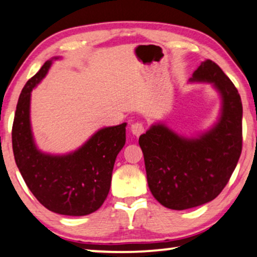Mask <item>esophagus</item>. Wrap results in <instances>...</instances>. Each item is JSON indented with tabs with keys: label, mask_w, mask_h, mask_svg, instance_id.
I'll use <instances>...</instances> for the list:
<instances>
[{
	"label": "esophagus",
	"mask_w": 257,
	"mask_h": 257,
	"mask_svg": "<svg viewBox=\"0 0 257 257\" xmlns=\"http://www.w3.org/2000/svg\"><path fill=\"white\" fill-rule=\"evenodd\" d=\"M130 130H132L133 135L135 136H140L141 134L144 133V125L141 122H134V123L130 124Z\"/></svg>",
	"instance_id": "34e87169"
}]
</instances>
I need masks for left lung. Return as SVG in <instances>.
I'll list each match as a JSON object with an SVG mask.
<instances>
[{"label": "left lung", "mask_w": 257, "mask_h": 257, "mask_svg": "<svg viewBox=\"0 0 257 257\" xmlns=\"http://www.w3.org/2000/svg\"><path fill=\"white\" fill-rule=\"evenodd\" d=\"M191 82H209L221 96L216 123L200 136L186 139L165 124H153L140 136L148 185L170 209L197 207L227 185L242 150V102L230 79L212 60L194 71Z\"/></svg>", "instance_id": "left-lung-1"}]
</instances>
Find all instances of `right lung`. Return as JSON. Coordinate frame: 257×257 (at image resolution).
<instances>
[{"label":"right lung","instance_id":"right-lung-1","mask_svg":"<svg viewBox=\"0 0 257 257\" xmlns=\"http://www.w3.org/2000/svg\"><path fill=\"white\" fill-rule=\"evenodd\" d=\"M51 64L52 59L45 61L22 89L12 133L14 156L29 190L44 207L61 215H87L108 196L127 123L97 130L73 153L50 155L38 150L31 132L30 97Z\"/></svg>","mask_w":257,"mask_h":257}]
</instances>
